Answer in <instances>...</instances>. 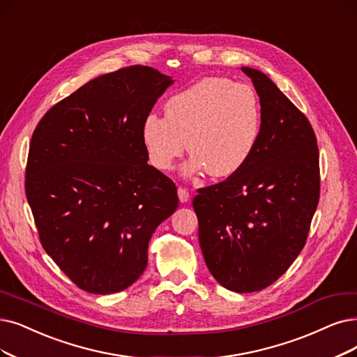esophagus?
Wrapping results in <instances>:
<instances>
[{"label":"esophagus","mask_w":357,"mask_h":357,"mask_svg":"<svg viewBox=\"0 0 357 357\" xmlns=\"http://www.w3.org/2000/svg\"><path fill=\"white\" fill-rule=\"evenodd\" d=\"M177 193H178V199H180V202H181V204H186V202H189L190 195H189V190H188V189L178 188Z\"/></svg>","instance_id":"34e87169"}]
</instances>
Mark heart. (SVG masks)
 <instances>
[{
    "instance_id": "obj_1",
    "label": "heart",
    "mask_w": 357,
    "mask_h": 357,
    "mask_svg": "<svg viewBox=\"0 0 357 357\" xmlns=\"http://www.w3.org/2000/svg\"><path fill=\"white\" fill-rule=\"evenodd\" d=\"M259 133L258 95L249 84L225 77L193 83L168 99L165 117L151 112L142 124V139L153 167L173 169L189 146L193 155L186 173L208 169L213 177L233 176L243 168Z\"/></svg>"
}]
</instances>
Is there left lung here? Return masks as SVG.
<instances>
[{"label":"left lung","mask_w":357,"mask_h":357,"mask_svg":"<svg viewBox=\"0 0 357 357\" xmlns=\"http://www.w3.org/2000/svg\"><path fill=\"white\" fill-rule=\"evenodd\" d=\"M261 102L248 164L197 189L199 245L212 277L236 293L277 281L302 252L319 202V151L305 114L262 71L241 67Z\"/></svg>","instance_id":"left-lung-1"}]
</instances>
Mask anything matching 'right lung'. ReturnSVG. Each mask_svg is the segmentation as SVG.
Wrapping results in <instances>:
<instances>
[{"mask_svg":"<svg viewBox=\"0 0 357 357\" xmlns=\"http://www.w3.org/2000/svg\"><path fill=\"white\" fill-rule=\"evenodd\" d=\"M173 82L148 66L102 75L47 111L32 135L24 189L40 245L84 291L130 287L156 227L178 206L142 139Z\"/></svg>","mask_w":357,"mask_h":357,"instance_id":"obj_1","label":"right lung"}]
</instances>
